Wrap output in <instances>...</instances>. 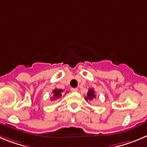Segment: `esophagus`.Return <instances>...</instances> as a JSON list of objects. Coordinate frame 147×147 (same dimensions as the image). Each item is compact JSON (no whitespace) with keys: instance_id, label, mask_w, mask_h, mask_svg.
Here are the masks:
<instances>
[{"instance_id":"esophagus-1","label":"esophagus","mask_w":147,"mask_h":147,"mask_svg":"<svg viewBox=\"0 0 147 147\" xmlns=\"http://www.w3.org/2000/svg\"><path fill=\"white\" fill-rule=\"evenodd\" d=\"M78 88H71V91H72V92H78Z\"/></svg>"}]
</instances>
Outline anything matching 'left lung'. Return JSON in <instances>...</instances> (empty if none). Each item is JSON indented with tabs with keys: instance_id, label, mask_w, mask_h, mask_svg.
<instances>
[{
	"instance_id": "8db88e82",
	"label": "left lung",
	"mask_w": 147,
	"mask_h": 147,
	"mask_svg": "<svg viewBox=\"0 0 147 147\" xmlns=\"http://www.w3.org/2000/svg\"><path fill=\"white\" fill-rule=\"evenodd\" d=\"M96 98V95H95V92L94 91L93 88H89L88 91V93H87V96L85 97V100L86 101L90 100V101H92L94 99Z\"/></svg>"
}]
</instances>
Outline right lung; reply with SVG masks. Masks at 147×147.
Instances as JSON below:
<instances>
[{"mask_svg":"<svg viewBox=\"0 0 147 147\" xmlns=\"http://www.w3.org/2000/svg\"><path fill=\"white\" fill-rule=\"evenodd\" d=\"M66 93V94H67ZM64 90L62 89H59V88H55V89L52 92V97H51V100H55L57 99H59L62 95L64 94Z\"/></svg>","mask_w":147,"mask_h":147,"instance_id":"1","label":"right lung"}]
</instances>
